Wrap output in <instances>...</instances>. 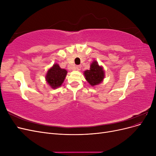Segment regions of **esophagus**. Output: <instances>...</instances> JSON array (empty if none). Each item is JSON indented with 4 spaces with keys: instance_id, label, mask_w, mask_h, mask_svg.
Masks as SVG:
<instances>
[{
    "instance_id": "esophagus-1",
    "label": "esophagus",
    "mask_w": 156,
    "mask_h": 156,
    "mask_svg": "<svg viewBox=\"0 0 156 156\" xmlns=\"http://www.w3.org/2000/svg\"><path fill=\"white\" fill-rule=\"evenodd\" d=\"M81 65H78V66H77L75 67V69L77 71H79L80 69H81Z\"/></svg>"
}]
</instances>
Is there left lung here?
Instances as JSON below:
<instances>
[{"label":"left lung","instance_id":"1","mask_svg":"<svg viewBox=\"0 0 156 156\" xmlns=\"http://www.w3.org/2000/svg\"><path fill=\"white\" fill-rule=\"evenodd\" d=\"M87 81L92 87H95L101 83L105 78V70L102 66L98 64L96 60H93L90 69L83 73Z\"/></svg>","mask_w":156,"mask_h":156}]
</instances>
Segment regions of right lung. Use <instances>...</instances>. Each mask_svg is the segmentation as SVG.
Masks as SVG:
<instances>
[{
    "label": "right lung",
    "mask_w": 156,
    "mask_h": 156,
    "mask_svg": "<svg viewBox=\"0 0 156 156\" xmlns=\"http://www.w3.org/2000/svg\"><path fill=\"white\" fill-rule=\"evenodd\" d=\"M67 73V71L61 68L58 64H54L47 72L45 75L46 82L51 88H57L64 83Z\"/></svg>",
    "instance_id": "1"
}]
</instances>
